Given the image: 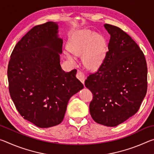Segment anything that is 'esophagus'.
Instances as JSON below:
<instances>
[{
	"label": "esophagus",
	"mask_w": 154,
	"mask_h": 154,
	"mask_svg": "<svg viewBox=\"0 0 154 154\" xmlns=\"http://www.w3.org/2000/svg\"><path fill=\"white\" fill-rule=\"evenodd\" d=\"M76 77L78 79H79L81 82H82L83 85H84V81H85V76H84V74H83V72L80 71H78L77 72V75H76Z\"/></svg>",
	"instance_id": "esophagus-1"
}]
</instances>
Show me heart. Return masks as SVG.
<instances>
[{"label": "heart", "mask_w": 154, "mask_h": 154, "mask_svg": "<svg viewBox=\"0 0 154 154\" xmlns=\"http://www.w3.org/2000/svg\"><path fill=\"white\" fill-rule=\"evenodd\" d=\"M68 49L75 56H82L83 64L87 69L96 70L103 63L105 58L106 39L99 34L90 30H83L71 38L68 43ZM71 54L65 52L64 55L68 60L74 63L75 58Z\"/></svg>", "instance_id": "heart-1"}]
</instances>
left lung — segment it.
Segmentation results:
<instances>
[{
    "label": "left lung",
    "mask_w": 154,
    "mask_h": 154,
    "mask_svg": "<svg viewBox=\"0 0 154 154\" xmlns=\"http://www.w3.org/2000/svg\"><path fill=\"white\" fill-rule=\"evenodd\" d=\"M110 34L109 51L85 87L92 93L90 113L96 123L116 126L137 113L147 89V66L136 42L116 26L105 24Z\"/></svg>",
    "instance_id": "8db88e82"
}]
</instances>
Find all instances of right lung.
<instances>
[{
    "label": "right lung",
    "mask_w": 154,
    "mask_h": 154,
    "mask_svg": "<svg viewBox=\"0 0 154 154\" xmlns=\"http://www.w3.org/2000/svg\"><path fill=\"white\" fill-rule=\"evenodd\" d=\"M53 22L34 26L15 45L9 62V91L21 116L39 128L60 124L68 102L83 88L77 70L60 64L63 41Z\"/></svg>",
    "instance_id": "obj_1"
}]
</instances>
